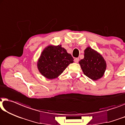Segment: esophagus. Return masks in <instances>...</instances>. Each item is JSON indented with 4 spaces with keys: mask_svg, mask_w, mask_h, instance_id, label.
Here are the masks:
<instances>
[{
    "mask_svg": "<svg viewBox=\"0 0 125 125\" xmlns=\"http://www.w3.org/2000/svg\"><path fill=\"white\" fill-rule=\"evenodd\" d=\"M74 62H76V63L78 62V61H79V58H75L74 60Z\"/></svg>",
    "mask_w": 125,
    "mask_h": 125,
    "instance_id": "obj_1",
    "label": "esophagus"
}]
</instances>
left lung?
Masks as SVG:
<instances>
[{
    "mask_svg": "<svg viewBox=\"0 0 125 125\" xmlns=\"http://www.w3.org/2000/svg\"><path fill=\"white\" fill-rule=\"evenodd\" d=\"M84 58L79 61L84 74L93 81H97L104 74L106 61L102 55L90 47L84 50Z\"/></svg>",
    "mask_w": 125,
    "mask_h": 125,
    "instance_id": "obj_1",
    "label": "left lung"
}]
</instances>
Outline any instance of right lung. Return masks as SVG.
<instances>
[{
	"label": "right lung",
	"mask_w": 125,
	"mask_h": 125,
	"mask_svg": "<svg viewBox=\"0 0 125 125\" xmlns=\"http://www.w3.org/2000/svg\"><path fill=\"white\" fill-rule=\"evenodd\" d=\"M73 58L61 45L48 46L41 54L37 61L39 72L46 78H56L69 65L73 63Z\"/></svg>",
	"instance_id": "right-lung-1"
}]
</instances>
